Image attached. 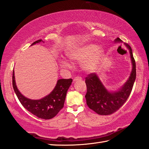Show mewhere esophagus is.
I'll list each match as a JSON object with an SVG mask.
<instances>
[{
    "instance_id": "1",
    "label": "esophagus",
    "mask_w": 149,
    "mask_h": 149,
    "mask_svg": "<svg viewBox=\"0 0 149 149\" xmlns=\"http://www.w3.org/2000/svg\"><path fill=\"white\" fill-rule=\"evenodd\" d=\"M79 80H82V78L81 77H75L74 79V81H77Z\"/></svg>"
}]
</instances>
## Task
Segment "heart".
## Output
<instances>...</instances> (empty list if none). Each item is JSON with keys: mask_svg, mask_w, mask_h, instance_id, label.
I'll return each mask as SVG.
<instances>
[{"mask_svg": "<svg viewBox=\"0 0 149 149\" xmlns=\"http://www.w3.org/2000/svg\"><path fill=\"white\" fill-rule=\"evenodd\" d=\"M68 58L73 61H82V66L86 71H92L95 69L104 55L102 47L95 44H82L68 52ZM63 66L68 67L70 64L66 60L61 61Z\"/></svg>", "mask_w": 149, "mask_h": 149, "instance_id": "obj_1", "label": "heart"}]
</instances>
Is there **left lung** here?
Wrapping results in <instances>:
<instances>
[{
  "label": "left lung",
  "instance_id": "left-lung-1",
  "mask_svg": "<svg viewBox=\"0 0 149 149\" xmlns=\"http://www.w3.org/2000/svg\"><path fill=\"white\" fill-rule=\"evenodd\" d=\"M115 42H122L119 38L115 39ZM131 55L132 69L130 77L121 89L117 91L109 92L101 83L99 77L95 73L87 75L85 83L87 92L85 98L89 108L100 115H109L116 112L121 107L130 95L136 76V62L132 55L131 47L125 44Z\"/></svg>",
  "mask_w": 149,
  "mask_h": 149
}]
</instances>
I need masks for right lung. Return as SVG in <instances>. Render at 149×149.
Here are the masks:
<instances>
[{"mask_svg":"<svg viewBox=\"0 0 149 149\" xmlns=\"http://www.w3.org/2000/svg\"><path fill=\"white\" fill-rule=\"evenodd\" d=\"M42 40L34 42L32 45L40 43ZM14 70L13 72V87L22 105L30 113L40 118L49 120L57 115L63 106L66 92L72 84V79H61L57 82L54 89L48 95L40 100H31L22 95L17 87L15 79Z\"/></svg>","mask_w":149,"mask_h":149,"instance_id":"add662e5","label":"right lung"}]
</instances>
